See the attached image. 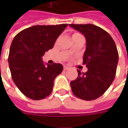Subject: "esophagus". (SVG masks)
I'll list each match as a JSON object with an SVG mask.
<instances>
[{
    "mask_svg": "<svg viewBox=\"0 0 128 128\" xmlns=\"http://www.w3.org/2000/svg\"><path fill=\"white\" fill-rule=\"evenodd\" d=\"M68 69H69V67H68V66H64V70H68Z\"/></svg>",
    "mask_w": 128,
    "mask_h": 128,
    "instance_id": "34e87169",
    "label": "esophagus"
}]
</instances>
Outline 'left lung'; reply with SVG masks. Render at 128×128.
<instances>
[{"instance_id": "obj_1", "label": "left lung", "mask_w": 128, "mask_h": 128, "mask_svg": "<svg viewBox=\"0 0 128 128\" xmlns=\"http://www.w3.org/2000/svg\"><path fill=\"white\" fill-rule=\"evenodd\" d=\"M86 38L83 63L88 71L71 81L72 92L84 100H94L103 95L113 82L118 63V52L113 38L100 27L92 24H69Z\"/></svg>"}]
</instances>
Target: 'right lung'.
Segmentation results:
<instances>
[{"mask_svg":"<svg viewBox=\"0 0 128 128\" xmlns=\"http://www.w3.org/2000/svg\"><path fill=\"white\" fill-rule=\"evenodd\" d=\"M68 24L36 25L23 30L13 39L8 64L13 82L20 91L34 100L44 99L51 94L54 80L63 70L61 64H46L44 53L54 46Z\"/></svg>","mask_w":128,"mask_h":128,"instance_id":"add662e5","label":"right lung"}]
</instances>
